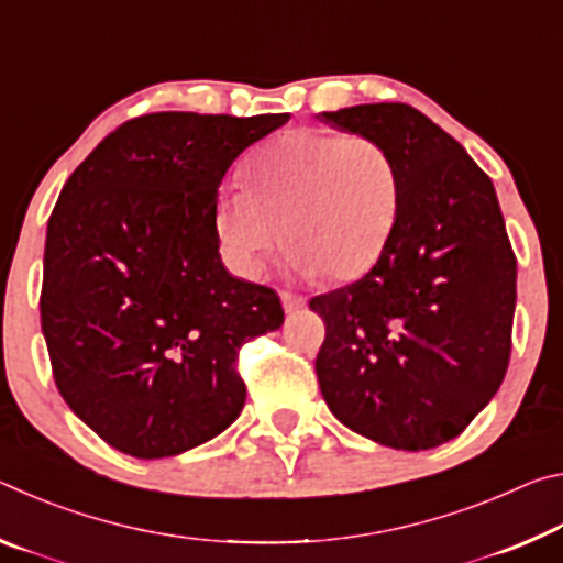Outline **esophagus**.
Segmentation results:
<instances>
[{
  "label": "esophagus",
  "instance_id": "34e87169",
  "mask_svg": "<svg viewBox=\"0 0 563 563\" xmlns=\"http://www.w3.org/2000/svg\"><path fill=\"white\" fill-rule=\"evenodd\" d=\"M280 300H283V308L285 312H298L300 308H305V298L298 292H280Z\"/></svg>",
  "mask_w": 563,
  "mask_h": 563
}]
</instances>
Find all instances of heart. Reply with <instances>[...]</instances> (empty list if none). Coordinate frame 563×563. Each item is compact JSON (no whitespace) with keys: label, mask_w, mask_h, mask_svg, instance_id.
Wrapping results in <instances>:
<instances>
[{"label":"heart","mask_w":563,"mask_h":563,"mask_svg":"<svg viewBox=\"0 0 563 563\" xmlns=\"http://www.w3.org/2000/svg\"><path fill=\"white\" fill-rule=\"evenodd\" d=\"M397 211L399 170L379 141L295 129L253 156L245 190L218 198L213 225L228 261L251 278L285 238L300 275L347 280L383 255Z\"/></svg>","instance_id":"obj_1"}]
</instances>
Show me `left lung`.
<instances>
[{
  "instance_id": "obj_1",
  "label": "left lung",
  "mask_w": 563,
  "mask_h": 563,
  "mask_svg": "<svg viewBox=\"0 0 563 563\" xmlns=\"http://www.w3.org/2000/svg\"><path fill=\"white\" fill-rule=\"evenodd\" d=\"M322 119L383 144L399 211L360 280L310 300L330 412L393 450L454 440L497 395L511 355L517 255L489 176L424 113L362 103Z\"/></svg>"
}]
</instances>
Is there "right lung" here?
Returning <instances> with one entry per match:
<instances>
[{"label":"right lung","instance_id":"obj_1","mask_svg":"<svg viewBox=\"0 0 563 563\" xmlns=\"http://www.w3.org/2000/svg\"><path fill=\"white\" fill-rule=\"evenodd\" d=\"M288 119L144 113L64 184L42 332L64 402L113 450L174 456L241 415L238 352L285 318L278 292L223 268L213 211L233 161Z\"/></svg>","mask_w":563,"mask_h":563}]
</instances>
